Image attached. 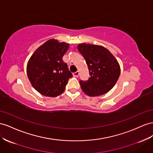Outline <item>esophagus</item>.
Returning a JSON list of instances; mask_svg holds the SVG:
<instances>
[{"label":"esophagus","instance_id":"esophagus-1","mask_svg":"<svg viewBox=\"0 0 153 153\" xmlns=\"http://www.w3.org/2000/svg\"><path fill=\"white\" fill-rule=\"evenodd\" d=\"M73 75L75 77H78V76H79V72L76 71L75 73H73Z\"/></svg>","mask_w":153,"mask_h":153}]
</instances>
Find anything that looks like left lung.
Instances as JSON below:
<instances>
[{
	"label": "left lung",
	"instance_id": "1",
	"mask_svg": "<svg viewBox=\"0 0 153 153\" xmlns=\"http://www.w3.org/2000/svg\"><path fill=\"white\" fill-rule=\"evenodd\" d=\"M78 50L88 65L90 77L80 81L82 91L89 97H98L112 89L120 74V66L113 55L102 46L81 43Z\"/></svg>",
	"mask_w": 153,
	"mask_h": 153
}]
</instances>
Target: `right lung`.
Wrapping results in <instances>:
<instances>
[{"label": "right lung", "mask_w": 153, "mask_h": 153, "mask_svg": "<svg viewBox=\"0 0 153 153\" xmlns=\"http://www.w3.org/2000/svg\"><path fill=\"white\" fill-rule=\"evenodd\" d=\"M69 44L50 39L37 48L29 59L26 71L31 84L44 96L56 97L63 93L72 77L62 57Z\"/></svg>", "instance_id": "1"}]
</instances>
